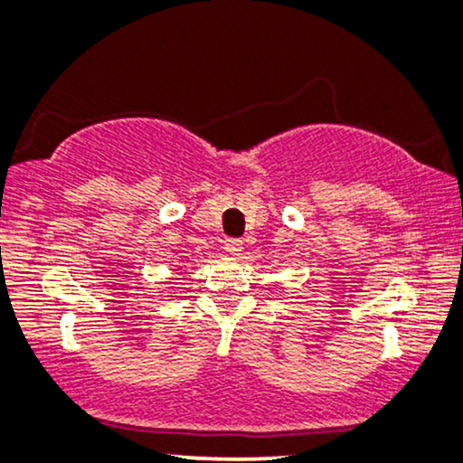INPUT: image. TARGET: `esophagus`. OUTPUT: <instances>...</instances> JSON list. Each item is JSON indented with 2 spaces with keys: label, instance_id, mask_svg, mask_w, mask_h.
Returning <instances> with one entry per match:
<instances>
[{
  "label": "esophagus",
  "instance_id": "34e87169",
  "mask_svg": "<svg viewBox=\"0 0 463 463\" xmlns=\"http://www.w3.org/2000/svg\"><path fill=\"white\" fill-rule=\"evenodd\" d=\"M224 250H226L231 256H239V254H241V250H243V241H241V239H235V237L226 239V241H224Z\"/></svg>",
  "mask_w": 463,
  "mask_h": 463
}]
</instances>
